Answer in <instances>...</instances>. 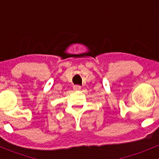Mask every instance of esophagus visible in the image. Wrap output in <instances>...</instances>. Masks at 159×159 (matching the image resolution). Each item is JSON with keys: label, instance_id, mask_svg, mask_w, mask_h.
Listing matches in <instances>:
<instances>
[{"label": "esophagus", "instance_id": "34e87169", "mask_svg": "<svg viewBox=\"0 0 159 159\" xmlns=\"http://www.w3.org/2000/svg\"><path fill=\"white\" fill-rule=\"evenodd\" d=\"M74 89L75 91H80L81 89V86L80 85H74Z\"/></svg>", "mask_w": 159, "mask_h": 159}]
</instances>
